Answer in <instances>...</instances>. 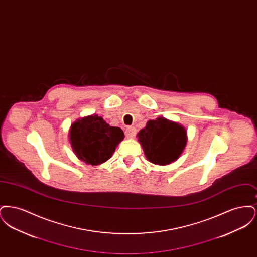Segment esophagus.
<instances>
[{
    "instance_id": "obj_1",
    "label": "esophagus",
    "mask_w": 257,
    "mask_h": 257,
    "mask_svg": "<svg viewBox=\"0 0 257 257\" xmlns=\"http://www.w3.org/2000/svg\"><path fill=\"white\" fill-rule=\"evenodd\" d=\"M135 135H136V129L133 126H128L125 130V136L128 138V139H132L134 138Z\"/></svg>"
}]
</instances>
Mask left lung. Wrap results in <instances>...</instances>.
I'll list each match as a JSON object with an SVG mask.
<instances>
[{
  "label": "left lung",
  "mask_w": 257,
  "mask_h": 257,
  "mask_svg": "<svg viewBox=\"0 0 257 257\" xmlns=\"http://www.w3.org/2000/svg\"><path fill=\"white\" fill-rule=\"evenodd\" d=\"M138 137L147 160L162 166L178 159L187 143L184 127L163 117L149 120Z\"/></svg>",
  "instance_id": "8db88e82"
}]
</instances>
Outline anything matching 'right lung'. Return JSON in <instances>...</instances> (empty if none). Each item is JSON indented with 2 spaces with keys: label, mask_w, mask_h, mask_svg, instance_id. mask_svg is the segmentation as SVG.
Instances as JSON below:
<instances>
[{
  "label": "right lung",
  "mask_w": 257,
  "mask_h": 257,
  "mask_svg": "<svg viewBox=\"0 0 257 257\" xmlns=\"http://www.w3.org/2000/svg\"><path fill=\"white\" fill-rule=\"evenodd\" d=\"M123 138L124 133L119 127L110 126L98 115L77 120L70 130L75 154L90 165H100L110 159Z\"/></svg>",
  "instance_id": "1"
}]
</instances>
